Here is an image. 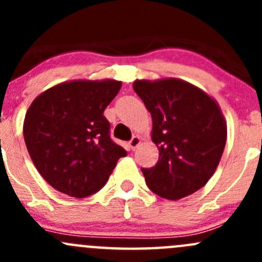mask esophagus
<instances>
[{"label":"esophagus","instance_id":"esophagus-1","mask_svg":"<svg viewBox=\"0 0 262 262\" xmlns=\"http://www.w3.org/2000/svg\"><path fill=\"white\" fill-rule=\"evenodd\" d=\"M141 137H138V136H134L133 138L130 139V141H129V147H130V149H136L137 147L139 146V143H141Z\"/></svg>","mask_w":262,"mask_h":262}]
</instances>
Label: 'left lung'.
I'll return each instance as SVG.
<instances>
[{"instance_id": "obj_1", "label": "left lung", "mask_w": 262, "mask_h": 262, "mask_svg": "<svg viewBox=\"0 0 262 262\" xmlns=\"http://www.w3.org/2000/svg\"><path fill=\"white\" fill-rule=\"evenodd\" d=\"M152 115V141L160 157L142 168L155 194L179 200L202 189L223 155L227 124L209 95L178 78L137 80L133 83Z\"/></svg>"}]
</instances>
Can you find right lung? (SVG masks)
Returning <instances> with one entry per match:
<instances>
[{"mask_svg":"<svg viewBox=\"0 0 262 262\" xmlns=\"http://www.w3.org/2000/svg\"><path fill=\"white\" fill-rule=\"evenodd\" d=\"M120 87L115 80L63 82L31 102L24 139L36 170L55 190L80 199L90 196L126 156L110 138L104 116Z\"/></svg>","mask_w":262,"mask_h":262,"instance_id":"obj_1","label":"right lung"}]
</instances>
